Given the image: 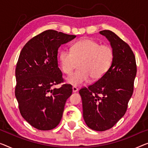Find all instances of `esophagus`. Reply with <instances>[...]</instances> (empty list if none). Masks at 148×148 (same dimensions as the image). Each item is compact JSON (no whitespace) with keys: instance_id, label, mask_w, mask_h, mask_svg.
I'll use <instances>...</instances> for the list:
<instances>
[{"instance_id":"esophagus-1","label":"esophagus","mask_w":148,"mask_h":148,"mask_svg":"<svg viewBox=\"0 0 148 148\" xmlns=\"http://www.w3.org/2000/svg\"><path fill=\"white\" fill-rule=\"evenodd\" d=\"M78 91V88L76 86L72 87V92H77Z\"/></svg>"}]
</instances>
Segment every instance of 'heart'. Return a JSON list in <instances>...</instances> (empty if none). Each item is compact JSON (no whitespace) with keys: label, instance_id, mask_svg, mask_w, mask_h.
Listing matches in <instances>:
<instances>
[{"label":"heart","instance_id":"b5f03b06","mask_svg":"<svg viewBox=\"0 0 148 148\" xmlns=\"http://www.w3.org/2000/svg\"><path fill=\"white\" fill-rule=\"evenodd\" d=\"M114 52L111 46L100 45L96 40L84 38L72 45L71 50L63 49L59 61L63 72L70 75L79 62V70L70 75L66 82L74 86L88 82L90 77L98 80L108 72L114 60Z\"/></svg>","mask_w":148,"mask_h":148}]
</instances>
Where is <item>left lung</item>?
<instances>
[{
  "label": "left lung",
  "instance_id": "1",
  "mask_svg": "<svg viewBox=\"0 0 148 148\" xmlns=\"http://www.w3.org/2000/svg\"><path fill=\"white\" fill-rule=\"evenodd\" d=\"M100 34L106 36L113 48V62L102 78L82 88L79 93L86 125L102 132L113 127L124 116L133 94L137 66L134 52L126 42L108 30Z\"/></svg>",
  "mask_w": 148,
  "mask_h": 148
}]
</instances>
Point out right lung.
<instances>
[{"label":"right lung","instance_id":"obj_1","mask_svg":"<svg viewBox=\"0 0 148 148\" xmlns=\"http://www.w3.org/2000/svg\"><path fill=\"white\" fill-rule=\"evenodd\" d=\"M75 35L48 30L30 40L23 48L15 75V96L22 116L40 130L54 129L60 122L72 86L64 82L58 64L60 46L76 38Z\"/></svg>","mask_w":148,"mask_h":148}]
</instances>
